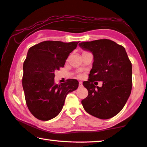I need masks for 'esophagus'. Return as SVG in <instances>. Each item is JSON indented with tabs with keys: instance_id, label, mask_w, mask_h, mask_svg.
<instances>
[{
	"instance_id": "34e87169",
	"label": "esophagus",
	"mask_w": 147,
	"mask_h": 147,
	"mask_svg": "<svg viewBox=\"0 0 147 147\" xmlns=\"http://www.w3.org/2000/svg\"><path fill=\"white\" fill-rule=\"evenodd\" d=\"M83 86V84H82V82H79V87L81 88Z\"/></svg>"
}]
</instances>
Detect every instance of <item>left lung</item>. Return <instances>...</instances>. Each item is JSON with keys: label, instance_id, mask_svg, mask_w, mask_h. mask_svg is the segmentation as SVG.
Segmentation results:
<instances>
[{"label": "left lung", "instance_id": "8db88e82", "mask_svg": "<svg viewBox=\"0 0 147 147\" xmlns=\"http://www.w3.org/2000/svg\"><path fill=\"white\" fill-rule=\"evenodd\" d=\"M79 45L94 55L89 78L83 82L88 91L82 100L84 110L100 119L113 117L121 111L131 93L132 63L126 50L106 39L82 42ZM95 81H102V87L94 86Z\"/></svg>", "mask_w": 147, "mask_h": 147}]
</instances>
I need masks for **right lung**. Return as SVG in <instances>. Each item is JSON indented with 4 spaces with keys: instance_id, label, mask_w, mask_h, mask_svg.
<instances>
[{
    "instance_id": "right-lung-1",
    "label": "right lung",
    "mask_w": 147,
    "mask_h": 147,
    "mask_svg": "<svg viewBox=\"0 0 147 147\" xmlns=\"http://www.w3.org/2000/svg\"><path fill=\"white\" fill-rule=\"evenodd\" d=\"M78 43L45 41L29 48L23 63L22 84L27 107L37 119L49 120L57 116L67 94L78 88L77 80L67 79L59 85L54 80V71L63 67Z\"/></svg>"
}]
</instances>
